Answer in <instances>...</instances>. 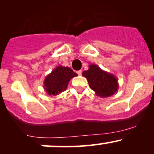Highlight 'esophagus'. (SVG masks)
I'll list each match as a JSON object with an SVG mask.
<instances>
[{"label":"esophagus","instance_id":"34e87169","mask_svg":"<svg viewBox=\"0 0 154 154\" xmlns=\"http://www.w3.org/2000/svg\"><path fill=\"white\" fill-rule=\"evenodd\" d=\"M77 73L78 74V75H82V70H79V71L77 72Z\"/></svg>","mask_w":154,"mask_h":154}]
</instances>
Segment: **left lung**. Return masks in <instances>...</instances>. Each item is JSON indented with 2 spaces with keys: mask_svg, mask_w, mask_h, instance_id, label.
<instances>
[{
  "mask_svg": "<svg viewBox=\"0 0 154 154\" xmlns=\"http://www.w3.org/2000/svg\"><path fill=\"white\" fill-rule=\"evenodd\" d=\"M82 75L88 79L89 87L97 96L107 98L118 91L117 78L113 74L101 69L98 65L90 64L89 69L83 72Z\"/></svg>",
  "mask_w": 154,
  "mask_h": 154,
  "instance_id": "1",
  "label": "left lung"
}]
</instances>
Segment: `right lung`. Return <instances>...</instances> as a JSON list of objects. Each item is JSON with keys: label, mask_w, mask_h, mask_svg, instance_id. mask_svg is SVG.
Instances as JSON below:
<instances>
[{"label": "right lung", "mask_w": 154, "mask_h": 154, "mask_svg": "<svg viewBox=\"0 0 154 154\" xmlns=\"http://www.w3.org/2000/svg\"><path fill=\"white\" fill-rule=\"evenodd\" d=\"M77 76L69 67L59 66L45 77L43 88L47 94L56 96L64 91L70 79Z\"/></svg>", "instance_id": "add662e5"}]
</instances>
